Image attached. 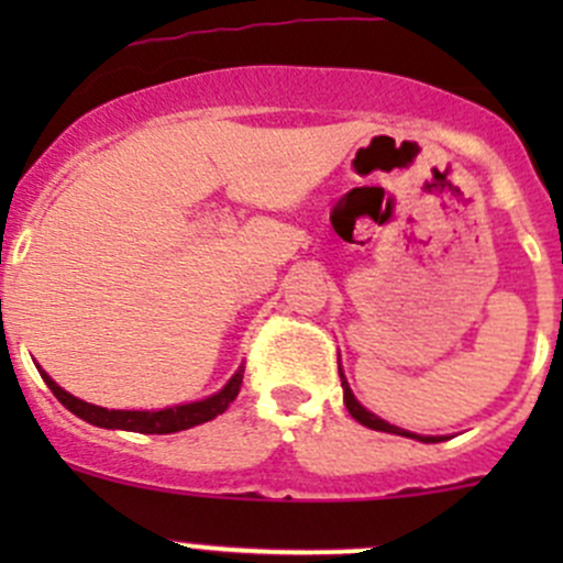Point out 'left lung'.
Returning <instances> with one entry per match:
<instances>
[{
    "mask_svg": "<svg viewBox=\"0 0 563 563\" xmlns=\"http://www.w3.org/2000/svg\"><path fill=\"white\" fill-rule=\"evenodd\" d=\"M338 373H340V384H343V402H345V408H349V413L360 424H365V428H371V430H382V433L406 435V439L422 441V444H435V441H444V435H417V433H411V430H402V428H397V424L384 422L382 417H376V413H373V411H367V408L362 406L360 400H356L354 391H351V387H349V382H345L343 367H340V365H338Z\"/></svg>",
    "mask_w": 563,
    "mask_h": 563,
    "instance_id": "left-lung-1",
    "label": "left lung"
}]
</instances>
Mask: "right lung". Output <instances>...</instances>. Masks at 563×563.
<instances>
[{
  "label": "right lung",
  "instance_id": "1",
  "mask_svg": "<svg viewBox=\"0 0 563 563\" xmlns=\"http://www.w3.org/2000/svg\"><path fill=\"white\" fill-rule=\"evenodd\" d=\"M40 371V367H37ZM242 373H245V365H240V371L229 378L223 389L214 391V395L203 397V400L196 402H181V406L161 408V411H117V408H103L92 406L87 400H78L70 391H65L54 378L45 371H40L43 382L48 384V389L54 391L56 400L73 411L76 417H81L84 422L95 424V428L106 430H130V433H146V435H163V433H179V430L196 428V424L209 422L218 413H223L231 402L236 400L242 387Z\"/></svg>",
  "mask_w": 563,
  "mask_h": 563
}]
</instances>
